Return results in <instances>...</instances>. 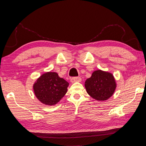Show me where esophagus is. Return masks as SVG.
<instances>
[{"mask_svg":"<svg viewBox=\"0 0 146 146\" xmlns=\"http://www.w3.org/2000/svg\"><path fill=\"white\" fill-rule=\"evenodd\" d=\"M82 79L80 77H72L70 78V82L71 83H76V82H81Z\"/></svg>","mask_w":146,"mask_h":146,"instance_id":"obj_1","label":"esophagus"}]
</instances>
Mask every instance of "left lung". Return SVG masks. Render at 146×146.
I'll list each match as a JSON object with an SVG mask.
<instances>
[{
    "label": "left lung",
    "instance_id": "left-lung-1",
    "mask_svg": "<svg viewBox=\"0 0 146 146\" xmlns=\"http://www.w3.org/2000/svg\"><path fill=\"white\" fill-rule=\"evenodd\" d=\"M85 86L87 93L92 98L103 101L113 96L116 90V83L111 73L99 69L94 71L91 77L86 79Z\"/></svg>",
    "mask_w": 146,
    "mask_h": 146
}]
</instances>
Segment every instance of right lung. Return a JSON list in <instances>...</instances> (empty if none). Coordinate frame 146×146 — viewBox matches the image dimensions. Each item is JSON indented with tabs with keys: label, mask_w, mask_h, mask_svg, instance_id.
Segmentation results:
<instances>
[{
	"label": "right lung",
	"mask_w": 146,
	"mask_h": 146,
	"mask_svg": "<svg viewBox=\"0 0 146 146\" xmlns=\"http://www.w3.org/2000/svg\"><path fill=\"white\" fill-rule=\"evenodd\" d=\"M69 83L55 72H47L39 77L33 86L34 93L41 103L55 105L68 91Z\"/></svg>",
	"instance_id": "obj_1"
}]
</instances>
